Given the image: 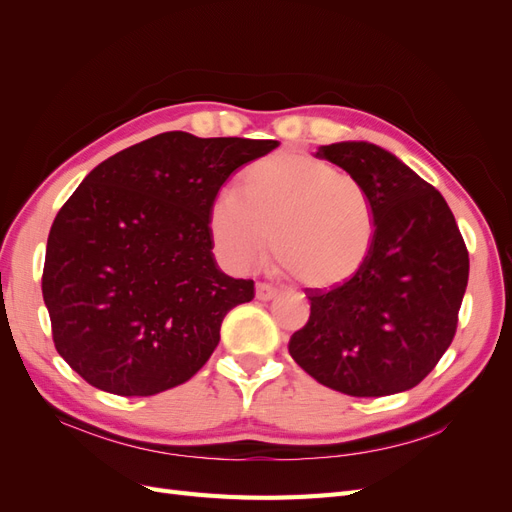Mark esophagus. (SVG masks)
Returning a JSON list of instances; mask_svg holds the SVG:
<instances>
[{
    "mask_svg": "<svg viewBox=\"0 0 512 512\" xmlns=\"http://www.w3.org/2000/svg\"><path fill=\"white\" fill-rule=\"evenodd\" d=\"M280 297V290L269 284H256V299L258 301H273Z\"/></svg>",
    "mask_w": 512,
    "mask_h": 512,
    "instance_id": "obj_1",
    "label": "esophagus"
}]
</instances>
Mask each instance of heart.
Segmentation results:
<instances>
[{
    "mask_svg": "<svg viewBox=\"0 0 512 512\" xmlns=\"http://www.w3.org/2000/svg\"><path fill=\"white\" fill-rule=\"evenodd\" d=\"M241 196L224 190L209 205V237L222 262L247 271L265 258L305 288L352 282L374 252L378 215L367 185L307 153L280 151L241 173Z\"/></svg>",
    "mask_w": 512,
    "mask_h": 512,
    "instance_id": "1",
    "label": "heart"
}]
</instances>
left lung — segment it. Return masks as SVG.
<instances>
[{"label":"left lung","mask_w":512,"mask_h":512,"mask_svg":"<svg viewBox=\"0 0 512 512\" xmlns=\"http://www.w3.org/2000/svg\"><path fill=\"white\" fill-rule=\"evenodd\" d=\"M316 158L367 185L378 235L352 282L307 294L312 312L288 352L339 393L408 391L438 365L457 331L470 258L455 215L433 185L378 145L333 143Z\"/></svg>","instance_id":"left-lung-1"}]
</instances>
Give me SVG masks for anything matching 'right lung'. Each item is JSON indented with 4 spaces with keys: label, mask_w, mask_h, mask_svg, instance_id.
I'll return each instance as SVG.
<instances>
[{
    "label": "right lung",
    "mask_w": 512,
    "mask_h": 512,
    "mask_svg": "<svg viewBox=\"0 0 512 512\" xmlns=\"http://www.w3.org/2000/svg\"><path fill=\"white\" fill-rule=\"evenodd\" d=\"M277 141L164 132L98 164L59 209L42 297L64 361L100 391L147 397L188 382L252 280L220 271L209 205Z\"/></svg>",
    "instance_id": "obj_1"
}]
</instances>
